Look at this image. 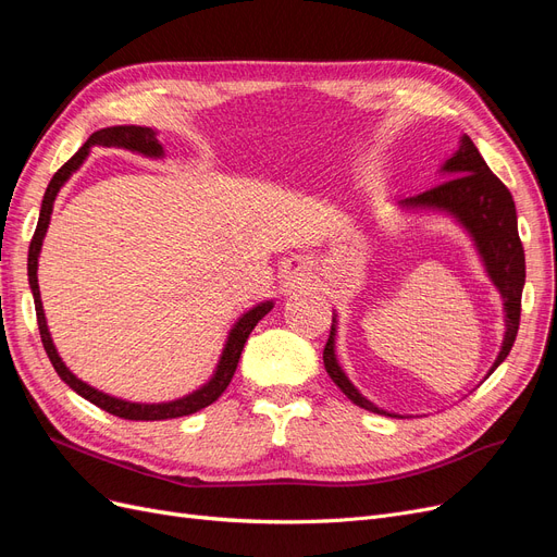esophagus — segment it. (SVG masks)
<instances>
[{"mask_svg":"<svg viewBox=\"0 0 557 557\" xmlns=\"http://www.w3.org/2000/svg\"><path fill=\"white\" fill-rule=\"evenodd\" d=\"M305 275H308V265H305V261H300V259L292 261V268H289V277L302 280Z\"/></svg>","mask_w":557,"mask_h":557,"instance_id":"34e87169","label":"esophagus"}]
</instances>
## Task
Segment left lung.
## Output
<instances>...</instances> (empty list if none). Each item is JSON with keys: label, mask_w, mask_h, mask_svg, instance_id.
<instances>
[{"label": "left lung", "mask_w": 557, "mask_h": 557, "mask_svg": "<svg viewBox=\"0 0 557 557\" xmlns=\"http://www.w3.org/2000/svg\"><path fill=\"white\" fill-rule=\"evenodd\" d=\"M444 173L454 177H448V181H444L442 185L428 189L423 194L409 196V199L403 201V206L437 208L454 214V218L468 228L470 236L474 238L479 255L483 263H486V271L493 284L499 289L502 298H505V312H507L505 343H502V351L491 368L493 372L502 361H505L513 347V339L520 324V296H523V284H525V252H523V243L518 238L513 196L507 189V185L488 169V164L479 154L470 136H462L458 152L451 159H446ZM324 366H326V372L331 374V380L354 405L374 411V414L396 417L372 405L370 400H366L347 380L343 368L337 366L335 324L331 326L329 343L324 347Z\"/></svg>", "instance_id": "1"}]
</instances>
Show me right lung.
<instances>
[{"label":"right lung","mask_w":557,"mask_h":557,"mask_svg":"<svg viewBox=\"0 0 557 557\" xmlns=\"http://www.w3.org/2000/svg\"><path fill=\"white\" fill-rule=\"evenodd\" d=\"M92 146L127 148L132 152H140V154H148V157H161V146H159V140H157V134L150 127H134V124H129V127H106V129H99V132H95L92 136H89L85 146L74 157H71L55 175H52V181H50V185H48V189L44 194L39 224H37V231H34V236H32L29 259H27V275H29V286H32V294H34V308H37V321H39V333H41L44 349H46V354L50 358L52 368H55V372L62 376V382H66L71 388H74L78 396H83L85 400L101 407L103 411H109V414H113V417L129 419V421H166V419H177V417H189V414H194V411H199V409L212 405L226 391L233 372H236V368H238L240 354H243V347L247 343L249 333H252L259 321L273 310V302L265 300V302L257 305V308L245 312L238 319V324L233 326L231 333H228L226 347L222 351L220 366H218V370H214L212 380L203 388L194 391L191 396H185L181 400L161 403V405H138V403L117 400V398L106 396V393H101V391H97L92 386H87L85 382L78 380L76 374H71L69 368L62 363V358H60L55 345H52L48 326H46L44 305H41V294H39V280H37V268H39V252H41V245H44L46 228L50 224V212H52V203H55V196H58L60 187L69 181V175L83 164L85 157L89 154V148H92Z\"/></svg>","instance_id":"add662e5"}]
</instances>
